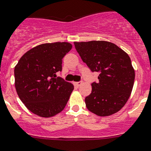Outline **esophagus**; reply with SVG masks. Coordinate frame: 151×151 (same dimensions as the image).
<instances>
[{"label": "esophagus", "mask_w": 151, "mask_h": 151, "mask_svg": "<svg viewBox=\"0 0 151 151\" xmlns=\"http://www.w3.org/2000/svg\"><path fill=\"white\" fill-rule=\"evenodd\" d=\"M74 84H75V85L77 86V87H80V86H81L82 84V81L75 82V83H74Z\"/></svg>", "instance_id": "obj_1"}]
</instances>
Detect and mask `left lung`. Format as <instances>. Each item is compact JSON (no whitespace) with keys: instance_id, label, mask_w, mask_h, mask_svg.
Segmentation results:
<instances>
[{"instance_id":"obj_1","label":"left lung","mask_w":151,"mask_h":151,"mask_svg":"<svg viewBox=\"0 0 151 151\" xmlns=\"http://www.w3.org/2000/svg\"><path fill=\"white\" fill-rule=\"evenodd\" d=\"M82 60L92 72H99V82L91 83L86 97L87 108L97 116L118 112L128 101L135 78L130 57L113 43L104 40L74 42Z\"/></svg>"}]
</instances>
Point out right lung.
<instances>
[{"mask_svg":"<svg viewBox=\"0 0 151 151\" xmlns=\"http://www.w3.org/2000/svg\"><path fill=\"white\" fill-rule=\"evenodd\" d=\"M68 42L40 44L27 51L14 68L15 88L26 107L41 117L61 112L68 103L73 85L63 78L62 59L71 50Z\"/></svg>","mask_w":151,"mask_h":151,"instance_id":"obj_1","label":"right lung"}]
</instances>
